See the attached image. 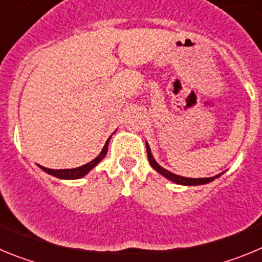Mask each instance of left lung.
<instances>
[{
  "label": "left lung",
  "instance_id": "1",
  "mask_svg": "<svg viewBox=\"0 0 262 262\" xmlns=\"http://www.w3.org/2000/svg\"><path fill=\"white\" fill-rule=\"evenodd\" d=\"M145 147H147L148 161H149V164L152 165V168H154L156 172H159L161 176L168 178L169 181L174 182V184L185 185V186H196V185L209 184V182L214 181L215 178L221 177V174H216L215 177H207V178H189V177H182V176L174 174V173L169 172V170H166L165 168H163V166L159 165V164L156 163V160L154 159V156H152L151 154V148H149V145H148L147 142H145Z\"/></svg>",
  "mask_w": 262,
  "mask_h": 262
}]
</instances>
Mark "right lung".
<instances>
[{
	"label": "right lung",
	"mask_w": 262,
	"mask_h": 262,
	"mask_svg": "<svg viewBox=\"0 0 262 262\" xmlns=\"http://www.w3.org/2000/svg\"><path fill=\"white\" fill-rule=\"evenodd\" d=\"M110 138L107 139V142H106L105 145H103L101 154H99L96 159L92 160L90 163L85 164V165H81V166H78V168H73V169H56V170H55V169L45 168V166H41V165H39V168H40L41 170H45L46 173H48V174L53 176V177L61 178V180H77V178H82L84 176H86L88 173H89L90 170L94 168V166L98 165L99 161H101V160L106 156V154H107V147H108V142H110Z\"/></svg>",
	"instance_id": "right-lung-1"
}]
</instances>
